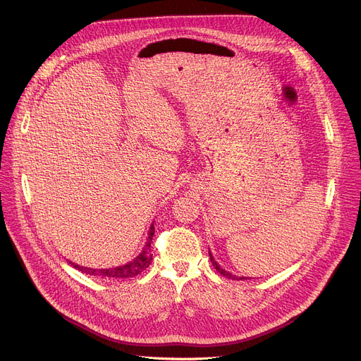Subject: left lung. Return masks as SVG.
<instances>
[{"label":"left lung","instance_id":"1","mask_svg":"<svg viewBox=\"0 0 361 361\" xmlns=\"http://www.w3.org/2000/svg\"><path fill=\"white\" fill-rule=\"evenodd\" d=\"M209 257H211V262H212V264H214V268L222 275V276H225V278H230V279H237V281H241V279H249V278H244V276H235V275H233V274H230V272H226V271H224L219 264L215 262V259L212 257V255H211V252H209Z\"/></svg>","mask_w":361,"mask_h":361}]
</instances>
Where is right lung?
<instances>
[{
    "label": "right lung",
    "mask_w": 361,
    "mask_h": 361,
    "mask_svg": "<svg viewBox=\"0 0 361 361\" xmlns=\"http://www.w3.org/2000/svg\"><path fill=\"white\" fill-rule=\"evenodd\" d=\"M155 234V226L152 225L150 226V231H149V238L146 241V245L143 247L142 253L124 267H118V268H111V269H90V268H85V267H79V264H75L73 262L71 263L75 269H79L80 272L93 275L97 278H114V279H123V278H131V276H136L139 274H142L152 262V249H150V243H152V237Z\"/></svg>",
    "instance_id": "1"
}]
</instances>
